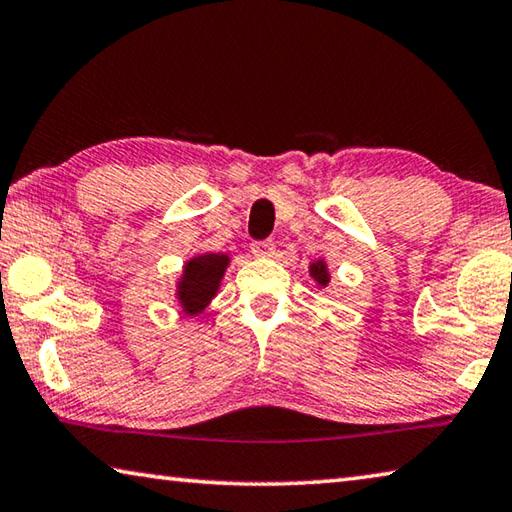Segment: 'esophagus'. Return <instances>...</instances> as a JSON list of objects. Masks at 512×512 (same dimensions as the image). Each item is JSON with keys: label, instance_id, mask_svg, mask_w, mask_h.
<instances>
[{"label": "esophagus", "instance_id": "obj_1", "mask_svg": "<svg viewBox=\"0 0 512 512\" xmlns=\"http://www.w3.org/2000/svg\"><path fill=\"white\" fill-rule=\"evenodd\" d=\"M250 248H253V255L259 257V259L273 257V253H275V248H273L271 241H255V244L250 246Z\"/></svg>", "mask_w": 512, "mask_h": 512}]
</instances>
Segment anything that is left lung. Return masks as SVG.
<instances>
[{
    "label": "left lung",
    "instance_id": "8db88e82",
    "mask_svg": "<svg viewBox=\"0 0 512 512\" xmlns=\"http://www.w3.org/2000/svg\"><path fill=\"white\" fill-rule=\"evenodd\" d=\"M309 277L316 282L318 289H325L329 280H332V275H329V268L325 259H314V262L309 264Z\"/></svg>",
    "mask_w": 512,
    "mask_h": 512
}]
</instances>
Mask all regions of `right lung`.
<instances>
[{"instance_id":"right-lung-1","label":"right lung","mask_w":512,"mask_h":512,"mask_svg":"<svg viewBox=\"0 0 512 512\" xmlns=\"http://www.w3.org/2000/svg\"><path fill=\"white\" fill-rule=\"evenodd\" d=\"M230 266V255L201 253L189 257L176 282V302L183 314L198 316L219 293L221 280Z\"/></svg>"}]
</instances>
